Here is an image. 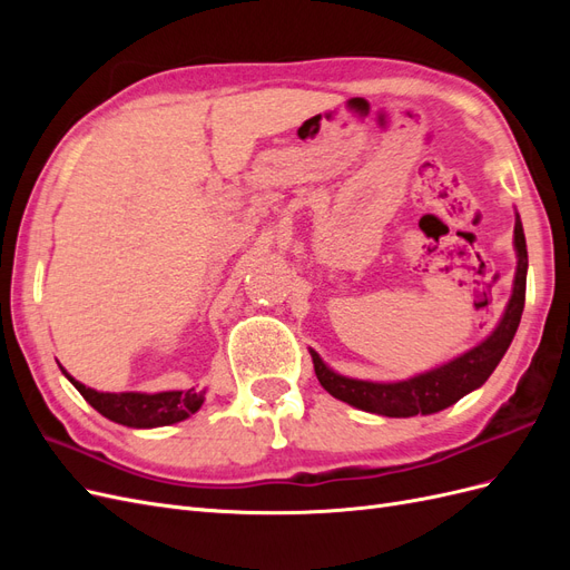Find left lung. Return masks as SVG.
I'll use <instances>...</instances> for the list:
<instances>
[{
	"mask_svg": "<svg viewBox=\"0 0 570 570\" xmlns=\"http://www.w3.org/2000/svg\"><path fill=\"white\" fill-rule=\"evenodd\" d=\"M515 252H519V268H515V283L513 295L504 312V318L499 321L497 331L480 342L471 352L461 354L459 358L450 361L435 371L421 373L411 381L402 383H368V381H354V377H344L327 368L321 356L312 352L314 371L318 383L331 392L335 400L347 402L361 411L377 413V416L390 419H409L416 413H435L446 406L456 404L463 394L473 392L488 381L499 361L507 354L509 344L519 331L523 304H525V273H528V249H525V235L521 218L515 216Z\"/></svg>",
	"mask_w": 570,
	"mask_h": 570,
	"instance_id": "left-lung-1",
	"label": "left lung"
}]
</instances>
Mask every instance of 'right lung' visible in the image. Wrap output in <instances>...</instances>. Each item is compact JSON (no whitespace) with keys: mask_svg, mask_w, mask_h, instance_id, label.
Instances as JSON below:
<instances>
[{"mask_svg":"<svg viewBox=\"0 0 570 570\" xmlns=\"http://www.w3.org/2000/svg\"><path fill=\"white\" fill-rule=\"evenodd\" d=\"M66 377L85 396V402L95 406L101 416H107L109 421L128 425V428H159V425L178 423V421H185L187 416H193V413L204 404V392H197L195 387L157 392V394H142V392L116 394V392H97L92 387H85L82 383L73 381L68 373Z\"/></svg>","mask_w":570,"mask_h":570,"instance_id":"add662e5","label":"right lung"}]
</instances>
